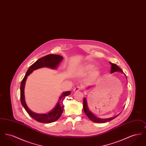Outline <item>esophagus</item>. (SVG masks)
I'll return each instance as SVG.
<instances>
[{
	"label": "esophagus",
	"instance_id": "34e87169",
	"mask_svg": "<svg viewBox=\"0 0 146 146\" xmlns=\"http://www.w3.org/2000/svg\"><path fill=\"white\" fill-rule=\"evenodd\" d=\"M82 89V86H76V88L74 89L73 91H74V92H77V91H79L81 90Z\"/></svg>",
	"mask_w": 146,
	"mask_h": 146
}]
</instances>
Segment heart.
Wrapping results in <instances>:
<instances>
[{
	"mask_svg": "<svg viewBox=\"0 0 146 146\" xmlns=\"http://www.w3.org/2000/svg\"><path fill=\"white\" fill-rule=\"evenodd\" d=\"M94 67V64L92 63H87L84 66L83 70L85 72H89L90 71V70L92 69V70H91L90 74V78L92 79H94L95 78H97V76L99 74L100 71L98 68L97 67Z\"/></svg>",
	"mask_w": 146,
	"mask_h": 146,
	"instance_id": "heart-1",
	"label": "heart"
}]
</instances>
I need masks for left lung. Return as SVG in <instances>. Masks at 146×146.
I'll return each mask as SVG.
<instances>
[{"label":"left lung","instance_id":"obj_1","mask_svg":"<svg viewBox=\"0 0 146 146\" xmlns=\"http://www.w3.org/2000/svg\"><path fill=\"white\" fill-rule=\"evenodd\" d=\"M110 63L111 64V73H113L115 72H119L123 73V70H121L116 64L112 63L111 62H110ZM83 108L85 113L88 117V118H89L91 121H92L94 122H95V123H104L110 121L111 120L114 119V118H116L117 117H118V115L115 117H112V118H108V119H101V118H97V117H96L89 109L85 97L84 98Z\"/></svg>","mask_w":146,"mask_h":146}]
</instances>
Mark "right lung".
<instances>
[{
	"label": "right lung",
	"mask_w": 146,
	"mask_h": 146,
	"mask_svg": "<svg viewBox=\"0 0 146 146\" xmlns=\"http://www.w3.org/2000/svg\"><path fill=\"white\" fill-rule=\"evenodd\" d=\"M63 57L59 55L49 54L38 60L32 65H31L27 71L25 76L22 80L20 86V97L21 104L23 106L28 114L36 121L43 123H50L58 119L63 111V101L67 96L70 95V91L63 92L59 98V101L56 105L55 108L49 111L48 114H38L31 111L28 108L25 101V86L27 76L35 70L42 67H49L51 69H56L58 65L62 60Z\"/></svg>",
	"instance_id": "add662e5"
}]
</instances>
